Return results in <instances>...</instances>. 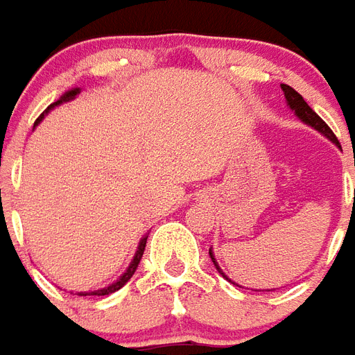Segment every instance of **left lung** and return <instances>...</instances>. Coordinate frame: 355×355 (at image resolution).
<instances>
[{"label":"left lung","mask_w":355,"mask_h":355,"mask_svg":"<svg viewBox=\"0 0 355 355\" xmlns=\"http://www.w3.org/2000/svg\"><path fill=\"white\" fill-rule=\"evenodd\" d=\"M281 89H283V93H285L286 107L293 110L294 114L298 116V120H300V122H304V124H306V125H310V128H313L315 132H319V133H321V135H325L329 141H333L334 145H338V147H340V143H338V139L334 137V133L331 132V128H329V125H327L325 122H323V120H321V118H319L318 114H315V112L311 110V107H310V105H308V103L304 101V97H302V95H300V93L294 92L293 87H291V85H286V84H281ZM208 254H210V258H212V262H214V266H216V270L220 271V273H222L223 277L227 279L230 283H233V281H231V279L227 277L225 273H223L222 268L218 266V262H216V258H214L212 248L208 250ZM233 285H237V283H233Z\"/></svg>","instance_id":"1"}]
</instances>
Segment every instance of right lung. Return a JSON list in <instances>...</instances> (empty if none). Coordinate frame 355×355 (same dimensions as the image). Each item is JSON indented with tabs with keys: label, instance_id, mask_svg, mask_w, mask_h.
Listing matches in <instances>:
<instances>
[{
	"label": "right lung",
	"instance_id": "1",
	"mask_svg": "<svg viewBox=\"0 0 355 355\" xmlns=\"http://www.w3.org/2000/svg\"><path fill=\"white\" fill-rule=\"evenodd\" d=\"M80 92H82L80 87H72V89H69L67 93H62L61 97L53 103V105H49L44 114L37 118L34 128H36V125L40 124L42 120H44L45 114H47L49 110H53L55 107H59V105H62V103H69V101H72V99H76L78 95H80ZM147 237H149V235H143L141 241H139V245H137V250H135V254H133L132 262H130V266L125 268L124 273H122V275H120V277H118L114 283H110L109 286H103V288H97V291H89V293H78V296H107V294H112V293H116V291H120V288H122V286H124L125 283H128V281L133 277V273H135L137 266H139V262H141V256H143V252H145V245H147Z\"/></svg>",
	"mask_w": 355,
	"mask_h": 355
}]
</instances>
